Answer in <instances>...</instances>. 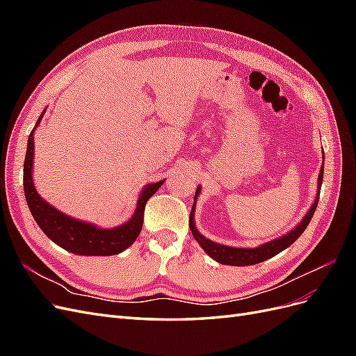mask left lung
<instances>
[{
	"label": "left lung",
	"instance_id": "left-lung-1",
	"mask_svg": "<svg viewBox=\"0 0 356 356\" xmlns=\"http://www.w3.org/2000/svg\"><path fill=\"white\" fill-rule=\"evenodd\" d=\"M322 178H324V166L321 168L319 172V178H318V195L316 199L312 204L309 212L306 213V217L301 220V222L294 227L291 232H288L286 234L281 236V238H277L275 241H270L267 243H263L257 248H233V246H227V245H220V243H215L209 239L204 238L203 234L199 233V230L196 229V224H195V218H193V215H195V207H196V199L200 193V187H197L196 190V196H195V204H193V209L190 213V230L193 233V238L197 241V243L203 248V251L207 252L211 258H213L215 261H218L221 264H227V266H252L257 263H261L268 260V258L275 257L276 254L282 252L284 250H286L288 246L293 245L300 236L306 230V227L309 225L312 217H314V213L316 211L318 207V200H319V193H321V184H322Z\"/></svg>",
	"mask_w": 356,
	"mask_h": 356
}]
</instances>
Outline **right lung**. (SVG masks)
<instances>
[{
    "instance_id": "right-lung-1",
    "label": "right lung",
    "mask_w": 356,
    "mask_h": 356,
    "mask_svg": "<svg viewBox=\"0 0 356 356\" xmlns=\"http://www.w3.org/2000/svg\"><path fill=\"white\" fill-rule=\"evenodd\" d=\"M38 117L35 127L40 124L41 117ZM34 127V131H35ZM34 131L29 134L26 156L24 163V190L28 208L34 217L38 227L44 232L50 241L77 255H115L120 254L131 246L143 230L144 209L147 200L161 187L163 181L148 184L139 195L135 213L127 222L114 229H101L98 225L75 220L70 215L53 208L35 190L32 181V159H34Z\"/></svg>"
}]
</instances>
